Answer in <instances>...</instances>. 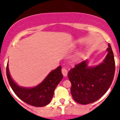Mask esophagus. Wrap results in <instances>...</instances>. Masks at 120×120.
<instances>
[{
    "mask_svg": "<svg viewBox=\"0 0 120 120\" xmlns=\"http://www.w3.org/2000/svg\"><path fill=\"white\" fill-rule=\"evenodd\" d=\"M62 75H64V77H66V76H67L68 71L67 69L64 68L62 69Z\"/></svg>",
    "mask_w": 120,
    "mask_h": 120,
    "instance_id": "esophagus-1",
    "label": "esophagus"
}]
</instances>
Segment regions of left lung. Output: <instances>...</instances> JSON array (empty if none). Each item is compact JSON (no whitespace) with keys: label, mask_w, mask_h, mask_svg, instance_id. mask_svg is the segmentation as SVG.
Returning <instances> with one entry per match:
<instances>
[{"label":"left lung","mask_w":120,"mask_h":120,"mask_svg":"<svg viewBox=\"0 0 120 120\" xmlns=\"http://www.w3.org/2000/svg\"><path fill=\"white\" fill-rule=\"evenodd\" d=\"M103 62L92 67L84 60L68 73L71 82L70 92L73 99L81 105L94 102L101 98L110 87L115 73L114 54L110 44Z\"/></svg>","instance_id":"8db88e82"}]
</instances>
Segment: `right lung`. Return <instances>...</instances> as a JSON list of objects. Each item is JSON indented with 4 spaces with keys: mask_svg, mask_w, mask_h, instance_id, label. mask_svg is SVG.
<instances>
[{
    "mask_svg": "<svg viewBox=\"0 0 120 120\" xmlns=\"http://www.w3.org/2000/svg\"><path fill=\"white\" fill-rule=\"evenodd\" d=\"M6 74L10 86L16 95L27 104L35 107H43L50 103L55 88L63 79L61 66L52 70L41 83L33 88L18 86L11 77L8 64Z\"/></svg>",
    "mask_w": 120,
    "mask_h": 120,
    "instance_id": "right-lung-1",
    "label": "right lung"
}]
</instances>
